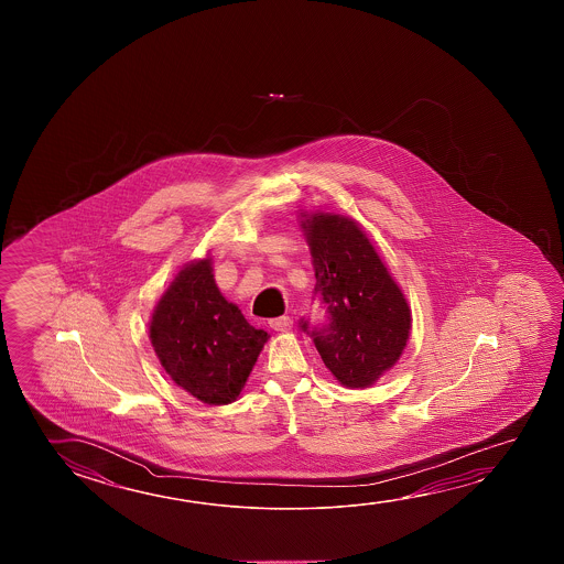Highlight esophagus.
I'll use <instances>...</instances> for the list:
<instances>
[{
    "mask_svg": "<svg viewBox=\"0 0 564 564\" xmlns=\"http://www.w3.org/2000/svg\"><path fill=\"white\" fill-rule=\"evenodd\" d=\"M269 326H271L273 330H278V333H286V330L293 328V321H291V316H279V318L269 321Z\"/></svg>",
    "mask_w": 564,
    "mask_h": 564,
    "instance_id": "obj_1",
    "label": "esophagus"
}]
</instances>
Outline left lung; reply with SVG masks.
Wrapping results in <instances>:
<instances>
[{
	"label": "left lung",
	"mask_w": 564,
	"mask_h": 564,
	"mask_svg": "<svg viewBox=\"0 0 564 564\" xmlns=\"http://www.w3.org/2000/svg\"><path fill=\"white\" fill-rule=\"evenodd\" d=\"M313 256L314 296L328 323L308 333L324 366L346 388H370L395 366L409 340L411 311L398 283L351 218L303 214Z\"/></svg>",
	"instance_id": "8db88e82"
}]
</instances>
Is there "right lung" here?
<instances>
[{
  "instance_id": "1",
  "label": "right lung",
  "mask_w": 564,
  "mask_h": 564,
  "mask_svg": "<svg viewBox=\"0 0 564 564\" xmlns=\"http://www.w3.org/2000/svg\"><path fill=\"white\" fill-rule=\"evenodd\" d=\"M149 338L178 388L208 405H228L269 336L224 299L206 258L178 271L153 311Z\"/></svg>"
}]
</instances>
